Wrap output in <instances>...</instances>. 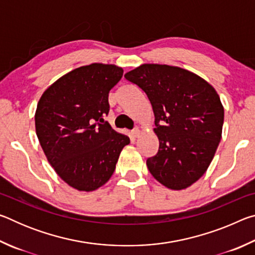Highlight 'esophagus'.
<instances>
[{
  "mask_svg": "<svg viewBox=\"0 0 255 255\" xmlns=\"http://www.w3.org/2000/svg\"><path fill=\"white\" fill-rule=\"evenodd\" d=\"M130 135H131L132 138H137V137L140 136V131L138 130V129H133V130L130 132Z\"/></svg>",
  "mask_w": 255,
  "mask_h": 255,
  "instance_id": "obj_1",
  "label": "esophagus"
}]
</instances>
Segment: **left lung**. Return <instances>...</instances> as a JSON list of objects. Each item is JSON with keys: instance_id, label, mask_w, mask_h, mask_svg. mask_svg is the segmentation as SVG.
<instances>
[{"instance_id": "obj_1", "label": "left lung", "mask_w": 255, "mask_h": 255, "mask_svg": "<svg viewBox=\"0 0 255 255\" xmlns=\"http://www.w3.org/2000/svg\"><path fill=\"white\" fill-rule=\"evenodd\" d=\"M146 93L155 116L158 152L146 164L155 179L183 190L208 169L222 139L224 107L213 85L178 66L143 64L125 74Z\"/></svg>"}]
</instances>
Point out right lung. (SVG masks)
Masks as SVG:
<instances>
[{"label": "right lung", "instance_id": "obj_1", "mask_svg": "<svg viewBox=\"0 0 255 255\" xmlns=\"http://www.w3.org/2000/svg\"><path fill=\"white\" fill-rule=\"evenodd\" d=\"M123 74L114 64L77 67L49 85L37 105L36 133L47 161L79 191L91 192L106 184L130 141L103 119L109 112V91Z\"/></svg>", "mask_w": 255, "mask_h": 255}]
</instances>
